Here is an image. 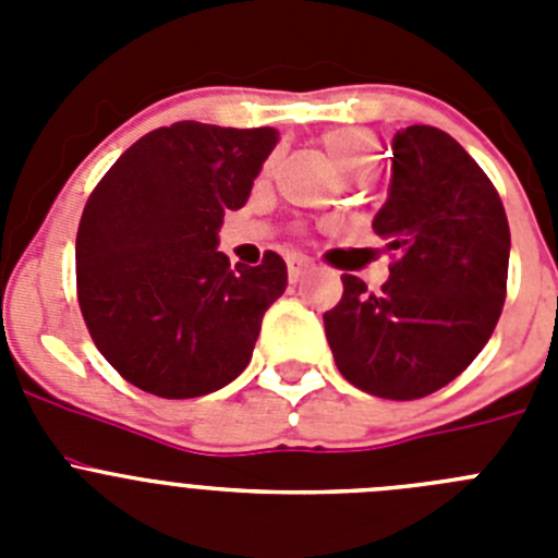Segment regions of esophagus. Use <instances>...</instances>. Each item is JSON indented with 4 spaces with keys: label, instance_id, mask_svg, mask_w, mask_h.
I'll use <instances>...</instances> for the list:
<instances>
[{
    "label": "esophagus",
    "instance_id": "1",
    "mask_svg": "<svg viewBox=\"0 0 558 558\" xmlns=\"http://www.w3.org/2000/svg\"><path fill=\"white\" fill-rule=\"evenodd\" d=\"M310 268H313V263H310V259H304V256H293V259H290V265H288L290 282H299V279H302V276L307 274Z\"/></svg>",
    "mask_w": 558,
    "mask_h": 558
}]
</instances>
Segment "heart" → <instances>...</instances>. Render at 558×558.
I'll return each mask as SVG.
<instances>
[{
  "label": "heart",
  "instance_id": "b5f03b06",
  "mask_svg": "<svg viewBox=\"0 0 558 558\" xmlns=\"http://www.w3.org/2000/svg\"><path fill=\"white\" fill-rule=\"evenodd\" d=\"M329 159L343 179H366L377 167L379 142L366 128H338L324 136ZM270 167V165H268Z\"/></svg>",
  "mask_w": 558,
  "mask_h": 558
}]
</instances>
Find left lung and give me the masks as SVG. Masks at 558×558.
Instances as JSON below:
<instances>
[{"mask_svg": "<svg viewBox=\"0 0 558 558\" xmlns=\"http://www.w3.org/2000/svg\"><path fill=\"white\" fill-rule=\"evenodd\" d=\"M391 195L374 231L391 276L372 293L343 274L324 313L335 366L360 391L422 399L477 357L497 327L509 279V220L489 175L450 133L397 131Z\"/></svg>", "mask_w": 558, "mask_h": 558, "instance_id": "obj_1", "label": "left lung"}]
</instances>
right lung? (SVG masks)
<instances>
[{
    "label": "right lung",
    "instance_id": "right-lung-1",
    "mask_svg": "<svg viewBox=\"0 0 558 558\" xmlns=\"http://www.w3.org/2000/svg\"><path fill=\"white\" fill-rule=\"evenodd\" d=\"M276 140L274 128H156L88 195L75 243L77 304L95 347L131 386L192 399L248 366L265 310L288 288V265L265 251L256 268H231L215 245Z\"/></svg>",
    "mask_w": 558,
    "mask_h": 558
}]
</instances>
